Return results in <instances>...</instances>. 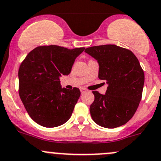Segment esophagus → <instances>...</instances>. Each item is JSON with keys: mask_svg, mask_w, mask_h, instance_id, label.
I'll list each match as a JSON object with an SVG mask.
<instances>
[{"mask_svg": "<svg viewBox=\"0 0 161 161\" xmlns=\"http://www.w3.org/2000/svg\"><path fill=\"white\" fill-rule=\"evenodd\" d=\"M80 91H81V93H82V94L85 93V92H87V90H86V89H84V88H82V89H80Z\"/></svg>", "mask_w": 161, "mask_h": 161, "instance_id": "esophagus-1", "label": "esophagus"}]
</instances>
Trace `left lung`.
<instances>
[{"instance_id": "1", "label": "left lung", "mask_w": 161, "mask_h": 161, "mask_svg": "<svg viewBox=\"0 0 161 161\" xmlns=\"http://www.w3.org/2000/svg\"><path fill=\"white\" fill-rule=\"evenodd\" d=\"M85 52L97 60L99 79L108 85L106 94L93 91L89 110L96 123L105 128L126 124L133 116L142 98L144 73L131 51L115 45L87 48Z\"/></svg>"}]
</instances>
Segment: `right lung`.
I'll return each mask as SVG.
<instances>
[{"label": "right lung", "mask_w": 161, "mask_h": 161, "mask_svg": "<svg viewBox=\"0 0 161 161\" xmlns=\"http://www.w3.org/2000/svg\"><path fill=\"white\" fill-rule=\"evenodd\" d=\"M84 50L58 45L38 46L21 64L19 96L35 123L45 127H56L71 117L80 90L62 88L59 78L70 73L75 59Z\"/></svg>", "instance_id": "obj_1"}]
</instances>
